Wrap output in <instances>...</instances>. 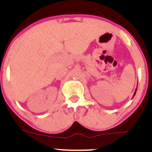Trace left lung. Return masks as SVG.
<instances>
[{"mask_svg": "<svg viewBox=\"0 0 152 152\" xmlns=\"http://www.w3.org/2000/svg\"><path fill=\"white\" fill-rule=\"evenodd\" d=\"M136 91H137V88H136L135 91H134V95H133V97H134V96H135V94H136Z\"/></svg>", "mask_w": 152, "mask_h": 152, "instance_id": "1", "label": "left lung"}]
</instances>
